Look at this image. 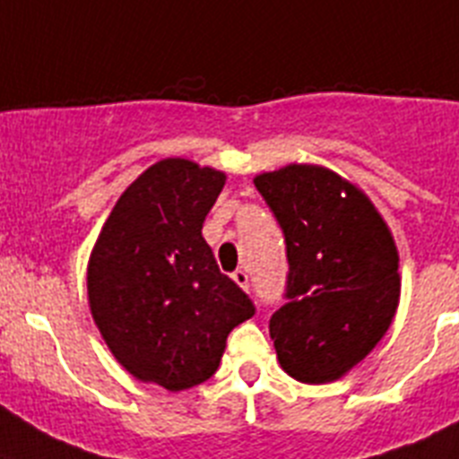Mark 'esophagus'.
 <instances>
[{
	"instance_id": "esophagus-1",
	"label": "esophagus",
	"mask_w": 459,
	"mask_h": 459,
	"mask_svg": "<svg viewBox=\"0 0 459 459\" xmlns=\"http://www.w3.org/2000/svg\"><path fill=\"white\" fill-rule=\"evenodd\" d=\"M233 280H236L238 287H242V289H245V291H247V289H249L247 271H242V268H240V271H236V273H233Z\"/></svg>"
}]
</instances>
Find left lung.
Here are the masks:
<instances>
[{"label":"left lung","instance_id":"left-lung-1","mask_svg":"<svg viewBox=\"0 0 459 459\" xmlns=\"http://www.w3.org/2000/svg\"><path fill=\"white\" fill-rule=\"evenodd\" d=\"M254 186L287 245V303L271 317L277 359L301 383L341 378L394 319V238L364 191L319 165L264 172Z\"/></svg>","mask_w":459,"mask_h":459}]
</instances>
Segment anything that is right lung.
Here are the masks:
<instances>
[{
	"label": "right lung",
	"instance_id": "obj_1",
	"mask_svg": "<svg viewBox=\"0 0 459 459\" xmlns=\"http://www.w3.org/2000/svg\"><path fill=\"white\" fill-rule=\"evenodd\" d=\"M226 175L165 158L130 184L88 261V303L107 348L137 380L170 392L214 376L254 303L219 271L203 221Z\"/></svg>",
	"mask_w": 459,
	"mask_h": 459
}]
</instances>
